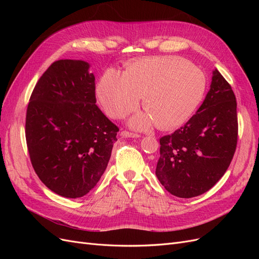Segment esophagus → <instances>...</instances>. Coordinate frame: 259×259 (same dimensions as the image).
I'll use <instances>...</instances> for the list:
<instances>
[{"label": "esophagus", "mask_w": 259, "mask_h": 259, "mask_svg": "<svg viewBox=\"0 0 259 259\" xmlns=\"http://www.w3.org/2000/svg\"><path fill=\"white\" fill-rule=\"evenodd\" d=\"M121 135H122L123 137H132V138H138V137H140V135L135 134V133L128 132V131H122V132H121Z\"/></svg>", "instance_id": "34e87169"}]
</instances>
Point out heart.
Instances as JSON below:
<instances>
[{
  "instance_id": "b5f03b06",
  "label": "heart",
  "mask_w": 259,
  "mask_h": 259,
  "mask_svg": "<svg viewBox=\"0 0 259 259\" xmlns=\"http://www.w3.org/2000/svg\"><path fill=\"white\" fill-rule=\"evenodd\" d=\"M206 85L205 73L183 58L146 57L130 62L125 72L108 69L98 82L97 95L114 119L134 112L144 95L147 113L133 117L132 126L145 128L155 123L162 130H171L192 116Z\"/></svg>"
}]
</instances>
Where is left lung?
I'll list each match as a JSON object with an SVG mask.
<instances>
[{
	"mask_svg": "<svg viewBox=\"0 0 259 259\" xmlns=\"http://www.w3.org/2000/svg\"><path fill=\"white\" fill-rule=\"evenodd\" d=\"M197 113L173 134L160 138L155 175L175 197L208 191L229 167L238 143L237 100L216 69Z\"/></svg>",
	"mask_w": 259,
	"mask_h": 259,
	"instance_id": "1",
	"label": "left lung"
}]
</instances>
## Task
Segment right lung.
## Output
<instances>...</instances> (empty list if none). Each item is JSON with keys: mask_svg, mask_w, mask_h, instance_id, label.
<instances>
[{"mask_svg": "<svg viewBox=\"0 0 259 259\" xmlns=\"http://www.w3.org/2000/svg\"><path fill=\"white\" fill-rule=\"evenodd\" d=\"M89 69L82 60L53 62L27 108L26 142L34 171L49 189L70 199L97 185L119 132L96 105Z\"/></svg>", "mask_w": 259, "mask_h": 259, "instance_id": "obj_1", "label": "right lung"}]
</instances>
